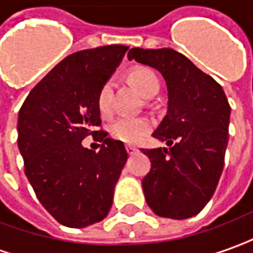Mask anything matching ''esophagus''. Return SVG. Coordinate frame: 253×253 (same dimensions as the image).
Segmentation results:
<instances>
[{
    "instance_id": "34e87169",
    "label": "esophagus",
    "mask_w": 253,
    "mask_h": 253,
    "mask_svg": "<svg viewBox=\"0 0 253 253\" xmlns=\"http://www.w3.org/2000/svg\"><path fill=\"white\" fill-rule=\"evenodd\" d=\"M126 150H127V153H128V154H134L135 152H137L138 149L135 148V146H131V145H127Z\"/></svg>"
}]
</instances>
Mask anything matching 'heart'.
<instances>
[{
	"mask_svg": "<svg viewBox=\"0 0 253 253\" xmlns=\"http://www.w3.org/2000/svg\"><path fill=\"white\" fill-rule=\"evenodd\" d=\"M130 80L135 88L145 96L152 97L159 92L160 81L153 70L148 67H138L130 73ZM112 92L114 84L107 80L100 86L97 93V110L103 116L112 114ZM153 128V123L148 118H119L110 127V135L116 141L125 143H138Z\"/></svg>",
	"mask_w": 253,
	"mask_h": 253,
	"instance_id": "1",
	"label": "heart"
}]
</instances>
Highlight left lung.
Here are the masks:
<instances>
[{"instance_id":"obj_1","label":"left lung","mask_w":253,"mask_h":253,"mask_svg":"<svg viewBox=\"0 0 253 253\" xmlns=\"http://www.w3.org/2000/svg\"><path fill=\"white\" fill-rule=\"evenodd\" d=\"M128 59L157 69L168 88V112L154 138L169 149H142L150 170L145 199L157 215L184 219L211 199L222 173L230 105L222 86L172 48H131Z\"/></svg>"}]
</instances>
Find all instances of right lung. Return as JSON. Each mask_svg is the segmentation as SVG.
<instances>
[{"label": "right lung", "instance_id": "1", "mask_svg": "<svg viewBox=\"0 0 253 253\" xmlns=\"http://www.w3.org/2000/svg\"><path fill=\"white\" fill-rule=\"evenodd\" d=\"M128 47H96L63 58L32 88L21 105L17 143L24 172L47 211L69 228L107 217L127 161L121 141L107 138L97 110L100 86ZM88 135L100 152L84 148Z\"/></svg>", "mask_w": 253, "mask_h": 253}]
</instances>
